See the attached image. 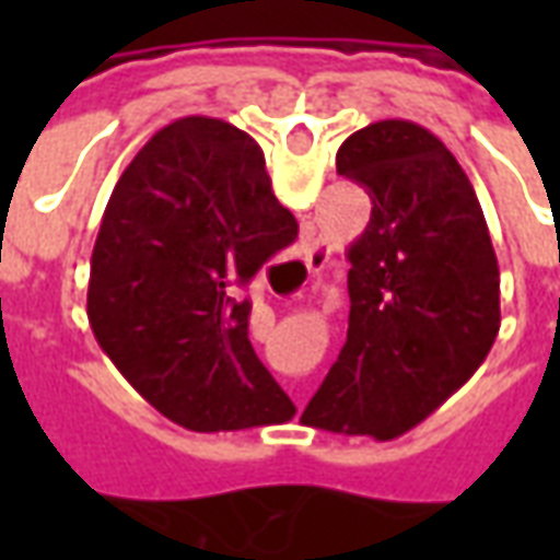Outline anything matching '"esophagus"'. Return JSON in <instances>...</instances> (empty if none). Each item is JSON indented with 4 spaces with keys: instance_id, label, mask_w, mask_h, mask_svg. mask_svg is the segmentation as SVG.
<instances>
[{
    "instance_id": "esophagus-1",
    "label": "esophagus",
    "mask_w": 560,
    "mask_h": 560,
    "mask_svg": "<svg viewBox=\"0 0 560 560\" xmlns=\"http://www.w3.org/2000/svg\"><path fill=\"white\" fill-rule=\"evenodd\" d=\"M300 255H303L305 267H308V272H320V269H327V257L329 252L324 248V243L317 240L315 231L305 233L303 240V248H300Z\"/></svg>"
}]
</instances>
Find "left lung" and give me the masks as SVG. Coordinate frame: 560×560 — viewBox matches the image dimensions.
<instances>
[{
	"mask_svg": "<svg viewBox=\"0 0 560 560\" xmlns=\"http://www.w3.org/2000/svg\"><path fill=\"white\" fill-rule=\"evenodd\" d=\"M336 171L363 185L372 219L348 248V341L303 417L389 441L486 360L501 327V272L468 173L429 128H360Z\"/></svg>",
	"mask_w": 560,
	"mask_h": 560,
	"instance_id": "8db88e82",
	"label": "left lung"
}]
</instances>
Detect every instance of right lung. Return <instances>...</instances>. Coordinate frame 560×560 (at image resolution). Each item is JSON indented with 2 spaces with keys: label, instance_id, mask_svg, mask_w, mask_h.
Returning <instances> with one entry per match:
<instances>
[{
  "label": "right lung",
  "instance_id": "obj_1",
  "mask_svg": "<svg viewBox=\"0 0 560 560\" xmlns=\"http://www.w3.org/2000/svg\"><path fill=\"white\" fill-rule=\"evenodd\" d=\"M264 149L224 119L183 116L131 159L92 248L86 315L128 384L191 432L293 417L248 341L236 288L296 240Z\"/></svg>",
  "mask_w": 560,
  "mask_h": 560
}]
</instances>
